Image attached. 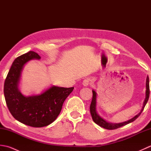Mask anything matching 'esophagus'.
Masks as SVG:
<instances>
[{
	"mask_svg": "<svg viewBox=\"0 0 151 151\" xmlns=\"http://www.w3.org/2000/svg\"><path fill=\"white\" fill-rule=\"evenodd\" d=\"M91 83V80L90 78H85L84 81H83V82H82V84L84 86H89V84H90Z\"/></svg>",
	"mask_w": 151,
	"mask_h": 151,
	"instance_id": "obj_1",
	"label": "esophagus"
}]
</instances>
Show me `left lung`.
Wrapping results in <instances>:
<instances>
[{
  "instance_id": "obj_1",
  "label": "left lung",
  "mask_w": 151,
  "mask_h": 151,
  "mask_svg": "<svg viewBox=\"0 0 151 151\" xmlns=\"http://www.w3.org/2000/svg\"><path fill=\"white\" fill-rule=\"evenodd\" d=\"M92 92H93V98H92V101H91V104H90V113H91L93 120V121L96 124L99 125V126L102 127V128H104V129H108V130L117 129H118V128H120L121 127L124 126V125H126L127 124L132 123V122H133L134 121H135L136 119L139 116L140 114H142V112L143 111V109H144V108H145L147 102V101H148L149 98V94H150L149 78V76H147V80H146L145 99V101H144V102H143V105L142 110L140 111L139 114H137L133 118L130 119L128 120L127 121L123 122V123H109V122H107L106 121H105L103 118H102L100 115L97 114V109H96V105H97V93L95 92V90H92Z\"/></svg>"
}]
</instances>
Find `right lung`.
<instances>
[{
  "mask_svg": "<svg viewBox=\"0 0 151 151\" xmlns=\"http://www.w3.org/2000/svg\"><path fill=\"white\" fill-rule=\"evenodd\" d=\"M40 58L34 51L17 57L12 63L4 86L6 102L13 117L32 127H45L55 121L64 101L74 89L53 86L38 95L25 97L22 95L19 84L24 65L31 60Z\"/></svg>",
  "mask_w": 151,
  "mask_h": 151,
  "instance_id": "1",
  "label": "right lung"
}]
</instances>
